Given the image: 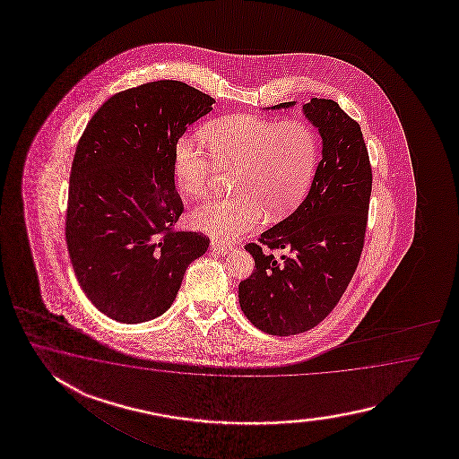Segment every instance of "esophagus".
Wrapping results in <instances>:
<instances>
[{"label": "esophagus", "mask_w": 459, "mask_h": 459, "mask_svg": "<svg viewBox=\"0 0 459 459\" xmlns=\"http://www.w3.org/2000/svg\"><path fill=\"white\" fill-rule=\"evenodd\" d=\"M212 251L216 254H230L231 251H233V246L213 241V243H212Z\"/></svg>", "instance_id": "obj_1"}]
</instances>
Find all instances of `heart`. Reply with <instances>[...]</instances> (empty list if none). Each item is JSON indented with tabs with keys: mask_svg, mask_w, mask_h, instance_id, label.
Here are the masks:
<instances>
[{
	"mask_svg": "<svg viewBox=\"0 0 459 459\" xmlns=\"http://www.w3.org/2000/svg\"><path fill=\"white\" fill-rule=\"evenodd\" d=\"M204 141L218 166H236V194L213 198L190 215L195 230L215 239L236 241L261 225L265 215L273 221L292 213L312 186L318 137L303 121L277 123L253 115H233L206 125ZM212 160L200 139H178L174 174L186 195L202 198L210 194L216 174Z\"/></svg>",
	"mask_w": 459,
	"mask_h": 459,
	"instance_id": "obj_1",
	"label": "heart"
}]
</instances>
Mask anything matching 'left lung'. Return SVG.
Masks as SVG:
<instances>
[{
  "label": "left lung",
  "mask_w": 459,
  "mask_h": 459,
  "mask_svg": "<svg viewBox=\"0 0 459 459\" xmlns=\"http://www.w3.org/2000/svg\"><path fill=\"white\" fill-rule=\"evenodd\" d=\"M285 101L267 109H287ZM303 115L322 136V160L308 195L259 238L290 254L275 260L249 243L254 273L239 283V305L261 332L289 336L322 323L340 302L359 263L372 172L361 127L333 100L312 98Z\"/></svg>",
  "instance_id": "8db88e82"
}]
</instances>
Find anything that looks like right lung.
I'll return each instance as SVG.
<instances>
[{
  "mask_svg": "<svg viewBox=\"0 0 459 459\" xmlns=\"http://www.w3.org/2000/svg\"><path fill=\"white\" fill-rule=\"evenodd\" d=\"M215 100L178 80L129 88L105 101L78 141L65 238L78 283L98 310L134 325L166 313L186 267L210 239L174 231L184 204L174 151Z\"/></svg>",
  "mask_w": 459,
  "mask_h": 459,
  "instance_id": "1",
  "label": "right lung"
}]
</instances>
